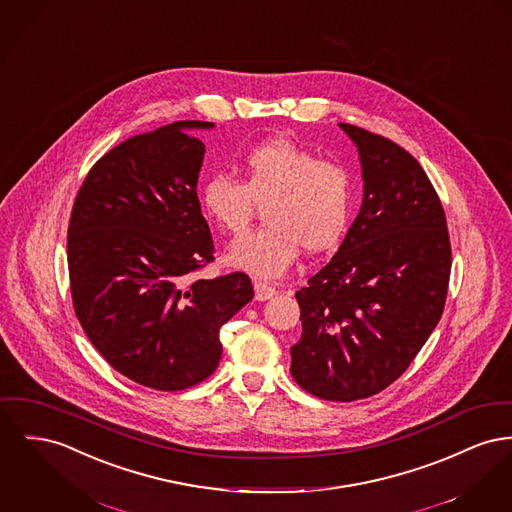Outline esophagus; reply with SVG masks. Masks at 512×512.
<instances>
[{"mask_svg": "<svg viewBox=\"0 0 512 512\" xmlns=\"http://www.w3.org/2000/svg\"><path fill=\"white\" fill-rule=\"evenodd\" d=\"M253 288H255V300L257 301L271 300L278 294L274 286H271L269 282H263V280H255Z\"/></svg>", "mask_w": 512, "mask_h": 512, "instance_id": "34e87169", "label": "esophagus"}]
</instances>
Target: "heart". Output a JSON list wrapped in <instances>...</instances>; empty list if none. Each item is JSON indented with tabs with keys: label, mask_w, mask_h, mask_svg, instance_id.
I'll use <instances>...</instances> for the list:
<instances>
[{
	"label": "heart",
	"mask_w": 512,
	"mask_h": 512,
	"mask_svg": "<svg viewBox=\"0 0 512 512\" xmlns=\"http://www.w3.org/2000/svg\"><path fill=\"white\" fill-rule=\"evenodd\" d=\"M245 181L216 174L203 183L201 203L212 222L241 234L257 203H267V226L230 247L241 271L276 278L292 267L301 245L309 253L329 251L346 234L356 209V181L346 166L321 160L292 139L276 137L243 156Z\"/></svg>",
	"instance_id": "heart-1"
}]
</instances>
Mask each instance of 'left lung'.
Instances as JSON below:
<instances>
[{
    "instance_id": "left-lung-1",
    "label": "left lung",
    "mask_w": 512,
    "mask_h": 512,
    "mask_svg": "<svg viewBox=\"0 0 512 512\" xmlns=\"http://www.w3.org/2000/svg\"><path fill=\"white\" fill-rule=\"evenodd\" d=\"M358 147L361 209L331 261L296 292L292 377L336 402L394 383L437 327L451 276L443 205L420 162L381 135L338 123Z\"/></svg>"
}]
</instances>
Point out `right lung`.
Instances as JSON below:
<instances>
[{
    "mask_svg": "<svg viewBox=\"0 0 512 512\" xmlns=\"http://www.w3.org/2000/svg\"><path fill=\"white\" fill-rule=\"evenodd\" d=\"M174 121L106 152L83 181L67 230L75 315L127 379L183 391L218 367L220 327L253 298L245 272L189 280L211 263L197 180L205 145Z\"/></svg>",
    "mask_w": 512,
    "mask_h": 512,
    "instance_id": "obj_1",
    "label": "right lung"
}]
</instances>
